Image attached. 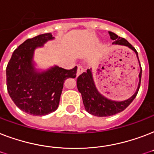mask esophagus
Here are the masks:
<instances>
[{
  "label": "esophagus",
  "mask_w": 154,
  "mask_h": 154,
  "mask_svg": "<svg viewBox=\"0 0 154 154\" xmlns=\"http://www.w3.org/2000/svg\"><path fill=\"white\" fill-rule=\"evenodd\" d=\"M83 72H84V69H83V67H82V66H78L77 71V77H79L80 75L82 74Z\"/></svg>",
  "instance_id": "1"
}]
</instances>
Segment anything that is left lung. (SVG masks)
Returning a JSON list of instances; mask_svg holds the SVG:
<instances>
[{
    "label": "left lung",
    "instance_id": "1",
    "mask_svg": "<svg viewBox=\"0 0 154 154\" xmlns=\"http://www.w3.org/2000/svg\"><path fill=\"white\" fill-rule=\"evenodd\" d=\"M109 33L110 38L113 40L112 45L127 46L136 53L141 71L139 73V83L136 92L129 98L122 101L110 100V99L103 96L102 94L97 90L95 83H94L93 73H92V69H87V72H83L82 74H81L77 77V89H78V91L82 94L85 109L89 113L94 115V116H97V117H109V116L117 114L118 112H122L123 110L125 109L136 97L137 94L138 93L139 88H140V85H141L142 69H141V64H140V60H139L138 54H137V52L135 48L133 47L131 44H129L125 38L118 37L114 32H109Z\"/></svg>",
    "mask_w": 154,
    "mask_h": 154
}]
</instances>
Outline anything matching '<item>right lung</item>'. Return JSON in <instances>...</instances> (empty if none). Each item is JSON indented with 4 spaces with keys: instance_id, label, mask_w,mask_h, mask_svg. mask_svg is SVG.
Wrapping results in <instances>:
<instances>
[{
    "instance_id": "1",
    "label": "right lung",
    "mask_w": 154,
    "mask_h": 154,
    "mask_svg": "<svg viewBox=\"0 0 154 154\" xmlns=\"http://www.w3.org/2000/svg\"><path fill=\"white\" fill-rule=\"evenodd\" d=\"M54 39L49 33L26 40L13 53L6 68L9 96L20 109L33 116H44L58 108L64 82L75 78L77 67L65 69L54 65L40 71L35 68V49Z\"/></svg>"
}]
</instances>
